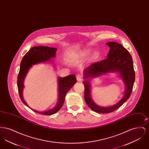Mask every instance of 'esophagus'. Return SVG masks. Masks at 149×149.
Here are the masks:
<instances>
[{
  "mask_svg": "<svg viewBox=\"0 0 149 149\" xmlns=\"http://www.w3.org/2000/svg\"><path fill=\"white\" fill-rule=\"evenodd\" d=\"M76 78H77L78 81H81L83 80V75L81 74H79L78 75H77Z\"/></svg>",
  "mask_w": 149,
  "mask_h": 149,
  "instance_id": "obj_1",
  "label": "esophagus"
}]
</instances>
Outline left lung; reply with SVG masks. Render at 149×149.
<instances>
[{
	"instance_id": "left-lung-1",
	"label": "left lung",
	"mask_w": 149,
	"mask_h": 149,
	"mask_svg": "<svg viewBox=\"0 0 149 149\" xmlns=\"http://www.w3.org/2000/svg\"><path fill=\"white\" fill-rule=\"evenodd\" d=\"M107 45L110 47L107 58L89 65L84 70V99L89 107L93 111L107 113L113 112L127 100L132 93L135 79L132 58L122 45L116 42H109ZM108 72H116L124 81L126 88L123 98L112 107H101L97 105L91 97L90 78L98 77Z\"/></svg>"
}]
</instances>
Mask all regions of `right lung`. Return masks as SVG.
<instances>
[{
    "label": "right lung",
    "instance_id": "right-lung-1",
    "mask_svg": "<svg viewBox=\"0 0 149 149\" xmlns=\"http://www.w3.org/2000/svg\"><path fill=\"white\" fill-rule=\"evenodd\" d=\"M56 48L49 47L47 46H35L32 47L29 52L22 58L20 70L17 78V86L18 93L22 102L29 108L27 103L23 99V91L24 89V81L28 73L29 69L34 65L45 63H52L51 59L56 56ZM58 101L56 105L53 108L45 111H38L31 108L32 111L38 113L43 115H52L57 112L63 106L65 98L66 93L76 83L77 79L74 74H71L64 78H58Z\"/></svg>",
    "mask_w": 149,
    "mask_h": 149
}]
</instances>
